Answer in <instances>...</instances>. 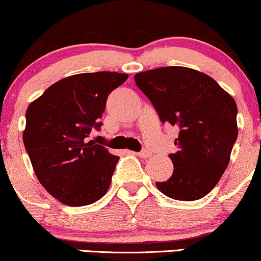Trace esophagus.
I'll use <instances>...</instances> for the list:
<instances>
[{"label":"esophagus","mask_w":261,"mask_h":261,"mask_svg":"<svg viewBox=\"0 0 261 261\" xmlns=\"http://www.w3.org/2000/svg\"><path fill=\"white\" fill-rule=\"evenodd\" d=\"M137 154H139L141 158H149L152 155V152L149 151V149H142V151H140Z\"/></svg>","instance_id":"esophagus-1"}]
</instances>
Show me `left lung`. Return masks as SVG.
I'll list each match as a JSON object with an SVG mask.
<instances>
[{
  "mask_svg": "<svg viewBox=\"0 0 261 261\" xmlns=\"http://www.w3.org/2000/svg\"><path fill=\"white\" fill-rule=\"evenodd\" d=\"M135 82L161 121L179 128L178 151L169 154L174 170L157 188L181 201L207 195L228 166L238 136L234 99L207 74L180 66L136 73Z\"/></svg>",
  "mask_w": 261,
  "mask_h": 261,
  "instance_id": "1",
  "label": "left lung"
}]
</instances>
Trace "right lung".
I'll list each match as a JSON object with an SVG mask.
<instances>
[{
    "mask_svg": "<svg viewBox=\"0 0 261 261\" xmlns=\"http://www.w3.org/2000/svg\"><path fill=\"white\" fill-rule=\"evenodd\" d=\"M126 73H80L54 83L25 113L23 142L47 193L68 206H85L109 189L118 155L88 141L100 130L108 95Z\"/></svg>",
    "mask_w": 261,
    "mask_h": 261,
    "instance_id": "add662e5",
    "label": "right lung"
}]
</instances>
